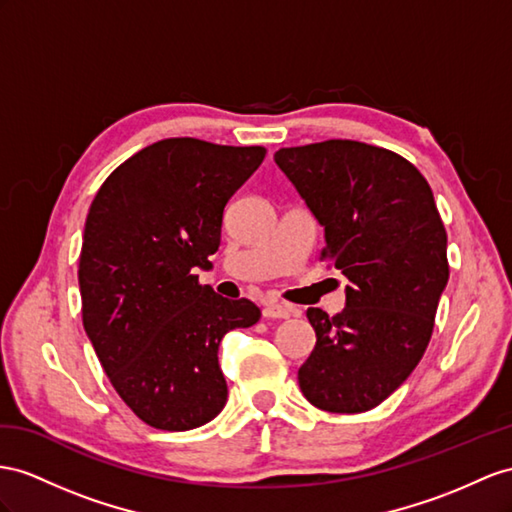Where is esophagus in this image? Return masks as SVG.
<instances>
[{
  "label": "esophagus",
  "mask_w": 512,
  "mask_h": 512,
  "mask_svg": "<svg viewBox=\"0 0 512 512\" xmlns=\"http://www.w3.org/2000/svg\"><path fill=\"white\" fill-rule=\"evenodd\" d=\"M292 313V307H287L283 303H268L264 307V318H290Z\"/></svg>",
  "instance_id": "obj_1"
}]
</instances>
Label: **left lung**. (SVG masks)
Listing matches in <instances>:
<instances>
[{"mask_svg": "<svg viewBox=\"0 0 512 512\" xmlns=\"http://www.w3.org/2000/svg\"><path fill=\"white\" fill-rule=\"evenodd\" d=\"M324 227L322 259L348 279L346 307L307 309L316 346L303 396L329 413H363L424 357L448 285V233L424 175L402 155L357 140L274 153Z\"/></svg>", "mask_w": 512, "mask_h": 512, "instance_id": "obj_1", "label": "left lung"}]
</instances>
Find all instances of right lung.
I'll list each match as a JSON object with an SVG mask.
<instances>
[{"instance_id":"add662e5","label":"right lung","mask_w":512,"mask_h":512,"mask_svg":"<svg viewBox=\"0 0 512 512\" xmlns=\"http://www.w3.org/2000/svg\"><path fill=\"white\" fill-rule=\"evenodd\" d=\"M264 147L166 138L131 155L99 188L84 227V331L112 387L144 424L199 428L222 411L220 339L261 311L199 283L220 246L225 205Z\"/></svg>"}]
</instances>
